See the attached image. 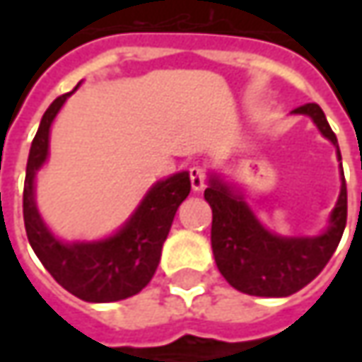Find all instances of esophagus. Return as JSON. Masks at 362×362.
Here are the masks:
<instances>
[{
	"mask_svg": "<svg viewBox=\"0 0 362 362\" xmlns=\"http://www.w3.org/2000/svg\"><path fill=\"white\" fill-rule=\"evenodd\" d=\"M189 177H191V187H193V191H202V189L205 187V177H207L205 167H202V165H193V167L189 169Z\"/></svg>",
	"mask_w": 362,
	"mask_h": 362,
	"instance_id": "34e87169",
	"label": "esophagus"
}]
</instances>
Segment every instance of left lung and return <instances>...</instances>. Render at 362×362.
Masks as SVG:
<instances>
[{
  "instance_id": "1",
  "label": "left lung",
  "mask_w": 362,
  "mask_h": 362,
  "mask_svg": "<svg viewBox=\"0 0 362 362\" xmlns=\"http://www.w3.org/2000/svg\"><path fill=\"white\" fill-rule=\"evenodd\" d=\"M296 115H308L318 131L337 146L339 141L318 105L294 108ZM342 169V163H341ZM342 185L337 207L330 214L325 233L316 238H280L268 231L254 216L240 193L211 175L205 199L211 205V247L221 276L235 290L250 296H290L310 284L332 257L346 226V183Z\"/></svg>"
}]
</instances>
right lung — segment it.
Listing matches in <instances>:
<instances>
[{
  "label": "right lung",
  "instance_id": "obj_1",
  "mask_svg": "<svg viewBox=\"0 0 362 362\" xmlns=\"http://www.w3.org/2000/svg\"><path fill=\"white\" fill-rule=\"evenodd\" d=\"M72 92L58 96L35 132L23 183V223L30 245L58 284L86 302H117L139 294L157 270L177 207L191 191L189 173L155 183L131 219L100 242H60L46 228L34 202L35 171L48 159L49 127Z\"/></svg>",
  "mask_w": 362,
  "mask_h": 362
}]
</instances>
